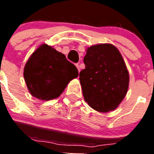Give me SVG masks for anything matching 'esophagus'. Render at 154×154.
Listing matches in <instances>:
<instances>
[{
    "label": "esophagus",
    "instance_id": "34e87169",
    "mask_svg": "<svg viewBox=\"0 0 154 154\" xmlns=\"http://www.w3.org/2000/svg\"><path fill=\"white\" fill-rule=\"evenodd\" d=\"M76 67H77V69H78V71H79V72H80V66L79 64H76Z\"/></svg>",
    "mask_w": 154,
    "mask_h": 154
}]
</instances>
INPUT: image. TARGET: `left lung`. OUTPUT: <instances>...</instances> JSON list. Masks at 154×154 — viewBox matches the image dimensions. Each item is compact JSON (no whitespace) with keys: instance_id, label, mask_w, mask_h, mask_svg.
Segmentation results:
<instances>
[{"instance_id":"left-lung-1","label":"left lung","mask_w":154,"mask_h":154,"mask_svg":"<svg viewBox=\"0 0 154 154\" xmlns=\"http://www.w3.org/2000/svg\"><path fill=\"white\" fill-rule=\"evenodd\" d=\"M85 69L79 73L85 101L93 109L108 112L117 108L129 87V72L119 50L111 44L87 48Z\"/></svg>"}]
</instances>
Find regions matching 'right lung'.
Masks as SVG:
<instances>
[{
  "instance_id": "right-lung-1",
  "label": "right lung",
  "mask_w": 154,
  "mask_h": 154,
  "mask_svg": "<svg viewBox=\"0 0 154 154\" xmlns=\"http://www.w3.org/2000/svg\"><path fill=\"white\" fill-rule=\"evenodd\" d=\"M79 75L77 68L64 54L43 44L31 55L24 69L30 93L41 100L58 97L69 82Z\"/></svg>"
}]
</instances>
